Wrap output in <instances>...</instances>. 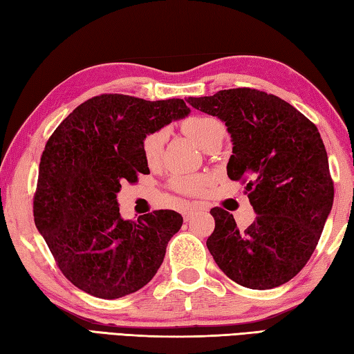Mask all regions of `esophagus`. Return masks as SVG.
I'll return each instance as SVG.
<instances>
[{"mask_svg":"<svg viewBox=\"0 0 354 354\" xmlns=\"http://www.w3.org/2000/svg\"><path fill=\"white\" fill-rule=\"evenodd\" d=\"M201 206L200 205H192L190 207H187V209H185V211L183 212V217H184V220L185 221H189L190 218H192V215H194V214H196V212H198V211H201Z\"/></svg>","mask_w":354,"mask_h":354,"instance_id":"esophagus-1","label":"esophagus"}]
</instances>
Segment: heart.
Returning <instances> with one entry per match:
<instances>
[{
    "label": "heart",
    "instance_id": "b5f03b06",
    "mask_svg": "<svg viewBox=\"0 0 354 354\" xmlns=\"http://www.w3.org/2000/svg\"><path fill=\"white\" fill-rule=\"evenodd\" d=\"M181 128L185 134L192 137L201 148L207 149L214 142L223 137L225 128L218 118L211 115H194L185 118L181 123ZM165 129H156L143 136L140 143V151L145 162L153 167L160 160L165 142ZM206 175H189V176H175L170 181L173 190L184 195H198L205 190L207 184Z\"/></svg>",
    "mask_w": 354,
    "mask_h": 354
}]
</instances>
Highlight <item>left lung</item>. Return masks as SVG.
<instances>
[{"mask_svg":"<svg viewBox=\"0 0 354 354\" xmlns=\"http://www.w3.org/2000/svg\"><path fill=\"white\" fill-rule=\"evenodd\" d=\"M189 104L223 120L232 137L227 176L247 184L256 218L241 231L212 207L207 250L227 278L248 289H273L297 277L319 243L333 207L334 183L319 129L279 97L239 87Z\"/></svg>","mask_w":354,"mask_h":354,"instance_id":"1","label":"left lung"}]
</instances>
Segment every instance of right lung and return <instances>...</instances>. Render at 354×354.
<instances>
[{
    "label": "right lung",
    "mask_w": 354,
    "mask_h": 354,
    "mask_svg": "<svg viewBox=\"0 0 354 354\" xmlns=\"http://www.w3.org/2000/svg\"><path fill=\"white\" fill-rule=\"evenodd\" d=\"M184 100L147 101L103 93L84 101L59 124L40 158L35 226L64 277L104 299L148 284L164 261L181 214L160 209L137 221L120 217L122 183L148 175L143 136L187 115Z\"/></svg>",
    "instance_id": "1"
}]
</instances>
